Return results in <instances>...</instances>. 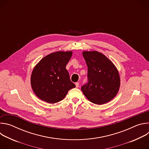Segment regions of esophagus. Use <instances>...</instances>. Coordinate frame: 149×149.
I'll use <instances>...</instances> for the list:
<instances>
[{"label": "esophagus", "mask_w": 149, "mask_h": 149, "mask_svg": "<svg viewBox=\"0 0 149 149\" xmlns=\"http://www.w3.org/2000/svg\"><path fill=\"white\" fill-rule=\"evenodd\" d=\"M75 86H76L77 88H78L79 87V82H76L75 83Z\"/></svg>", "instance_id": "1"}]
</instances>
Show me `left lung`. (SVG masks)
<instances>
[{"instance_id":"1","label":"left lung","mask_w":149,"mask_h":149,"mask_svg":"<svg viewBox=\"0 0 149 149\" xmlns=\"http://www.w3.org/2000/svg\"><path fill=\"white\" fill-rule=\"evenodd\" d=\"M82 55L88 67V82L81 90L93 103L102 105L117 94L120 84L119 74L113 63L97 51H84Z\"/></svg>"}]
</instances>
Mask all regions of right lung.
Listing matches in <instances>:
<instances>
[{
	"label": "right lung",
	"instance_id": "add662e5",
	"mask_svg": "<svg viewBox=\"0 0 149 149\" xmlns=\"http://www.w3.org/2000/svg\"><path fill=\"white\" fill-rule=\"evenodd\" d=\"M72 52H56L42 58L31 75V86L36 95L48 103L58 102L75 87L71 81L66 65Z\"/></svg>",
	"mask_w": 149,
	"mask_h": 149
}]
</instances>
